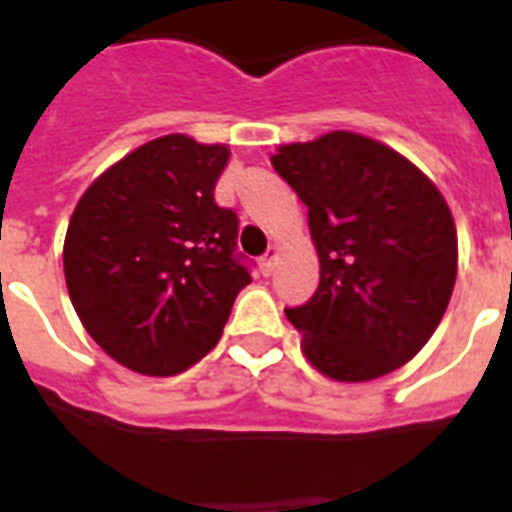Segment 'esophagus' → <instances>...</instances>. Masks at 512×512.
<instances>
[{"mask_svg": "<svg viewBox=\"0 0 512 512\" xmlns=\"http://www.w3.org/2000/svg\"><path fill=\"white\" fill-rule=\"evenodd\" d=\"M259 264H261V272H264V275H272L275 264H278V248H275V245H270V251L261 256Z\"/></svg>", "mask_w": 512, "mask_h": 512, "instance_id": "esophagus-1", "label": "esophagus"}]
</instances>
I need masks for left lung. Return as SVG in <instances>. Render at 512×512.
<instances>
[{
  "label": "left lung",
  "mask_w": 512,
  "mask_h": 512,
  "mask_svg": "<svg viewBox=\"0 0 512 512\" xmlns=\"http://www.w3.org/2000/svg\"><path fill=\"white\" fill-rule=\"evenodd\" d=\"M272 167L307 205L321 280L288 307L315 370L343 383L413 359L456 283L453 215L424 172L383 142L329 132L280 145Z\"/></svg>",
  "instance_id": "8db88e82"
}]
</instances>
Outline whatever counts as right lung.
<instances>
[{"mask_svg":"<svg viewBox=\"0 0 512 512\" xmlns=\"http://www.w3.org/2000/svg\"><path fill=\"white\" fill-rule=\"evenodd\" d=\"M226 145L167 134L115 161L69 218L64 278L94 343L140 375H178L221 340L251 272L215 205Z\"/></svg>","mask_w":512,"mask_h":512,"instance_id":"1","label":"right lung"}]
</instances>
